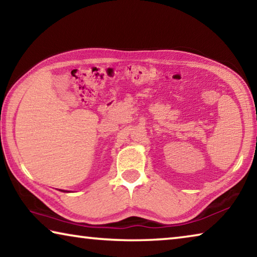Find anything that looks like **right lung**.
<instances>
[{
  "mask_svg": "<svg viewBox=\"0 0 257 257\" xmlns=\"http://www.w3.org/2000/svg\"><path fill=\"white\" fill-rule=\"evenodd\" d=\"M62 191H63V190H62Z\"/></svg>",
  "mask_w": 257,
  "mask_h": 257,
  "instance_id": "right-lung-1",
  "label": "right lung"
}]
</instances>
